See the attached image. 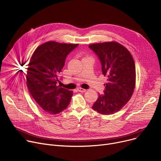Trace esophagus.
<instances>
[{
    "instance_id": "obj_1",
    "label": "esophagus",
    "mask_w": 161,
    "mask_h": 161,
    "mask_svg": "<svg viewBox=\"0 0 161 161\" xmlns=\"http://www.w3.org/2000/svg\"><path fill=\"white\" fill-rule=\"evenodd\" d=\"M77 90L79 92H85L86 91V89H84V88H78Z\"/></svg>"
}]
</instances>
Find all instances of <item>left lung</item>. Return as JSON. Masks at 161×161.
Listing matches in <instances>:
<instances>
[{"label":"left lung","instance_id":"8db88e82","mask_svg":"<svg viewBox=\"0 0 161 161\" xmlns=\"http://www.w3.org/2000/svg\"><path fill=\"white\" fill-rule=\"evenodd\" d=\"M98 56L102 74L108 77L104 94H99L92 109L103 114L120 111L130 99L136 85V67L130 52L117 42L89 45Z\"/></svg>","mask_w":161,"mask_h":161}]
</instances>
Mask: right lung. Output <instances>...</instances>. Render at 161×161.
<instances>
[{
  "label": "right lung",
  "mask_w": 161,
  "mask_h": 161,
  "mask_svg": "<svg viewBox=\"0 0 161 161\" xmlns=\"http://www.w3.org/2000/svg\"><path fill=\"white\" fill-rule=\"evenodd\" d=\"M78 44L45 42L37 47L31 58L27 86L35 102L45 111L56 114L65 109L73 92L57 86L67 56Z\"/></svg>",
  "instance_id": "obj_1"
}]
</instances>
